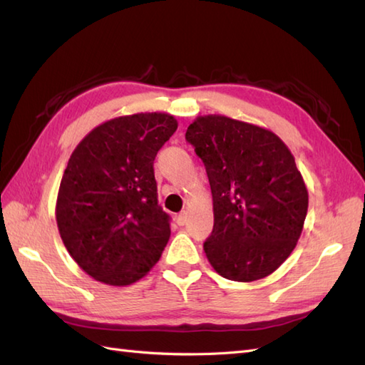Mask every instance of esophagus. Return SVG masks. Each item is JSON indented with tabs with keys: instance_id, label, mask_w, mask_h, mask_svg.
I'll return each mask as SVG.
<instances>
[{
	"instance_id": "1",
	"label": "esophagus",
	"mask_w": 365,
	"mask_h": 365,
	"mask_svg": "<svg viewBox=\"0 0 365 365\" xmlns=\"http://www.w3.org/2000/svg\"><path fill=\"white\" fill-rule=\"evenodd\" d=\"M175 221H177L178 226H185V224H187V212H182L180 215H177Z\"/></svg>"
}]
</instances>
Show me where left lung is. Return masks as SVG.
<instances>
[{"mask_svg": "<svg viewBox=\"0 0 365 365\" xmlns=\"http://www.w3.org/2000/svg\"><path fill=\"white\" fill-rule=\"evenodd\" d=\"M185 138L212 188L208 262L230 281L267 277L294 250L307 215V188L289 147L273 131L218 114L200 115Z\"/></svg>", "mask_w": 365, "mask_h": 365, "instance_id": "8db88e82", "label": "left lung"}]
</instances>
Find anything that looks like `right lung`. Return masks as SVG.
I'll return each instance as SVG.
<instances>
[{
    "instance_id": "obj_1",
    "label": "right lung",
    "mask_w": 365,
    "mask_h": 365,
    "mask_svg": "<svg viewBox=\"0 0 365 365\" xmlns=\"http://www.w3.org/2000/svg\"><path fill=\"white\" fill-rule=\"evenodd\" d=\"M174 115L138 113L103 122L75 147L56 200L59 235L96 281L130 285L149 273L170 237L153 160L177 130Z\"/></svg>"
}]
</instances>
